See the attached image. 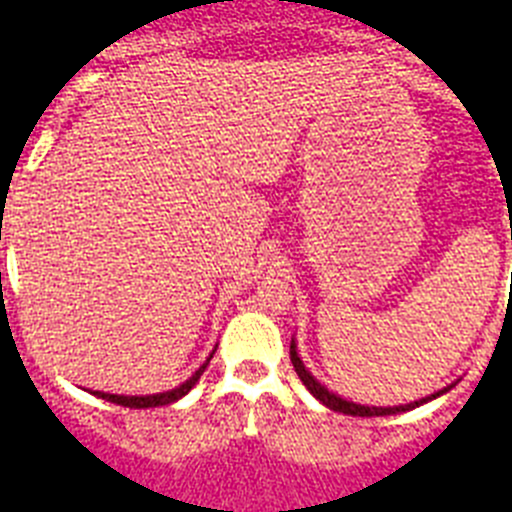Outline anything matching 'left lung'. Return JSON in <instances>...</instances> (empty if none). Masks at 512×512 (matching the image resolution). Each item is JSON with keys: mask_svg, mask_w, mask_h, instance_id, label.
<instances>
[{"mask_svg": "<svg viewBox=\"0 0 512 512\" xmlns=\"http://www.w3.org/2000/svg\"><path fill=\"white\" fill-rule=\"evenodd\" d=\"M289 357H292V365H294V371H297V376L302 378V384L310 389V394H313L315 400H321L323 405L331 407V410H336V413H344V415H360V418H371V415H394V413H405V410H413V407H418L421 402H429L434 400V397H439V394H444L447 389H442V392H436L431 394V397H426V400L421 402H410V405H400V407H368V405H355V402H347L342 400V397H336V394H331L326 389V386H321L318 381H315L313 376H310V371H305V365H302V360H299L297 355V347H289Z\"/></svg>", "mask_w": 512, "mask_h": 512, "instance_id": "1", "label": "left lung"}]
</instances>
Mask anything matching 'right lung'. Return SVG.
<instances>
[{
	"mask_svg": "<svg viewBox=\"0 0 512 512\" xmlns=\"http://www.w3.org/2000/svg\"><path fill=\"white\" fill-rule=\"evenodd\" d=\"M210 357H213V355H210ZM207 363H210V360H207ZM207 363L202 365V368H199V371L194 373V376H191L189 381H184V384L176 386V389H170V392L149 394V397H123V394H105V392H94V394H97V397H102V400L115 402V405H123V407H160V405H170V402L181 400L184 394L191 392V386L197 384L199 376L205 373Z\"/></svg>",
	"mask_w": 512,
	"mask_h": 512,
	"instance_id": "1",
	"label": "right lung"
}]
</instances>
